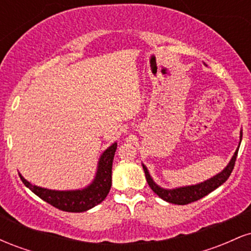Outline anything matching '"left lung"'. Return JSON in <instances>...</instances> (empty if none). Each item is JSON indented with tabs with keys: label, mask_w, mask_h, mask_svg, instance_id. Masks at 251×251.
I'll return each instance as SVG.
<instances>
[{
	"label": "left lung",
	"mask_w": 251,
	"mask_h": 251,
	"mask_svg": "<svg viewBox=\"0 0 251 251\" xmlns=\"http://www.w3.org/2000/svg\"><path fill=\"white\" fill-rule=\"evenodd\" d=\"M242 140V131L240 135ZM240 140V144H241ZM240 148V146H238ZM238 148L236 150V152L232 155L231 160H230L229 164L226 165V168L223 170V171L220 172L218 175L214 176L210 179L203 181V183L196 184V185H189V186H181V188H176V189H164L160 188L159 185L154 183L152 177L149 174V170L145 165L143 164L144 172H145L146 180H148L150 188L153 190L154 194H157L160 198L164 201H169V203L172 204H178V205H185V204L192 203V201H196L201 198H203L204 196L209 195L210 192L214 191L215 189H217L218 186H221L222 184L226 183L229 178V176L231 175L232 170H234L236 157H237L238 153Z\"/></svg>",
	"instance_id": "obj_1"
}]
</instances>
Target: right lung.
<instances>
[{"label":"right lung","instance_id":"add662e5","mask_svg":"<svg viewBox=\"0 0 251 251\" xmlns=\"http://www.w3.org/2000/svg\"><path fill=\"white\" fill-rule=\"evenodd\" d=\"M117 150V143L112 144L100 155L96 177L86 188L70 191H57L33 185L21 175L22 183L35 194L37 197L47 201L56 209L67 212H83L94 208L105 200L112 185V164Z\"/></svg>","mask_w":251,"mask_h":251}]
</instances>
